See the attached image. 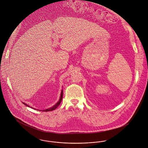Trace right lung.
I'll return each instance as SVG.
<instances>
[{"instance_id":"right-lung-1","label":"right lung","mask_w":148,"mask_h":148,"mask_svg":"<svg viewBox=\"0 0 148 148\" xmlns=\"http://www.w3.org/2000/svg\"><path fill=\"white\" fill-rule=\"evenodd\" d=\"M62 97H63V91L62 90V92H61V97H60V100H59V101L54 106H53L52 107H51V108H48V109H47L46 110H43L42 111H45V112H47V111H53V110H55V109H56L58 107V106L60 104V103H61V100H62ZM23 104H24V105H25L26 106H28V107H29V106H28V105H27V104H26L25 103H23Z\"/></svg>"}]
</instances>
